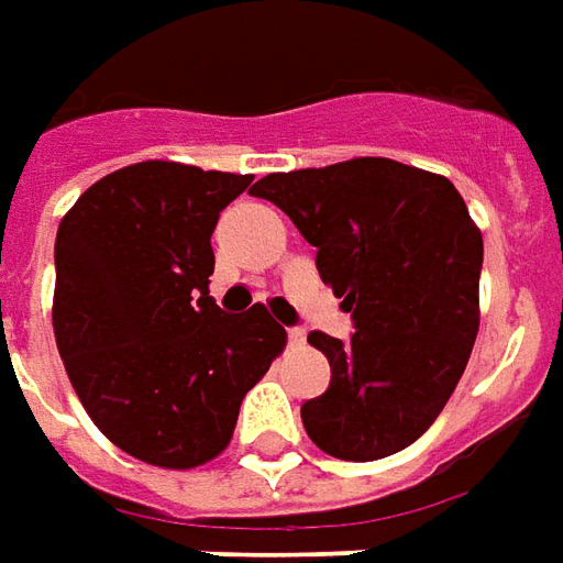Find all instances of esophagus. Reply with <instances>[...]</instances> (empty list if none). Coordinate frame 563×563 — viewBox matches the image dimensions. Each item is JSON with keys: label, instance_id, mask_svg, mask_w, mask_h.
I'll return each instance as SVG.
<instances>
[{"label": "esophagus", "instance_id": "34e87169", "mask_svg": "<svg viewBox=\"0 0 563 563\" xmlns=\"http://www.w3.org/2000/svg\"><path fill=\"white\" fill-rule=\"evenodd\" d=\"M288 343H290V346H303V343H306L303 328H288Z\"/></svg>", "mask_w": 563, "mask_h": 563}]
</instances>
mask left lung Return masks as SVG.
<instances>
[{
  "mask_svg": "<svg viewBox=\"0 0 563 563\" xmlns=\"http://www.w3.org/2000/svg\"><path fill=\"white\" fill-rule=\"evenodd\" d=\"M251 196L278 205L316 247L352 312V340L312 331L331 386L300 407L336 460H383L435 422L478 336L484 242L448 177L393 158L269 174Z\"/></svg>",
  "mask_w": 563,
  "mask_h": 563,
  "instance_id": "1",
  "label": "left lung"
}]
</instances>
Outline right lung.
<instances>
[{
    "label": "right lung",
    "mask_w": 563,
    "mask_h": 563,
    "mask_svg": "<svg viewBox=\"0 0 563 563\" xmlns=\"http://www.w3.org/2000/svg\"><path fill=\"white\" fill-rule=\"evenodd\" d=\"M251 180L141 162L97 180L60 220L57 352L97 429L143 463L214 460L285 346L263 306L230 316L208 297L217 220Z\"/></svg>",
    "instance_id": "obj_1"
}]
</instances>
